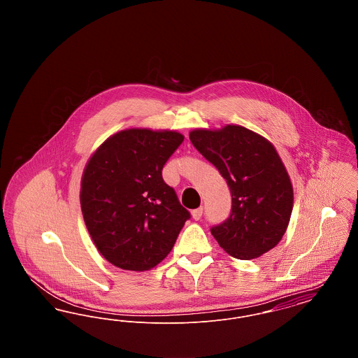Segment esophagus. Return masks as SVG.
Masks as SVG:
<instances>
[{
	"instance_id": "esophagus-1",
	"label": "esophagus",
	"mask_w": 358,
	"mask_h": 358,
	"mask_svg": "<svg viewBox=\"0 0 358 358\" xmlns=\"http://www.w3.org/2000/svg\"><path fill=\"white\" fill-rule=\"evenodd\" d=\"M203 210H204V208H203V206H200V208L194 209V210L192 212V217H193L194 220H200V219H201V216H203Z\"/></svg>"
}]
</instances>
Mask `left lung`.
Instances as JSON below:
<instances>
[{"label": "left lung", "mask_w": 358, "mask_h": 358, "mask_svg": "<svg viewBox=\"0 0 358 358\" xmlns=\"http://www.w3.org/2000/svg\"><path fill=\"white\" fill-rule=\"evenodd\" d=\"M189 138L227 180L232 196L231 216L210 229L213 238L241 260L273 250L287 229L294 204L289 173L273 143L238 124L196 129Z\"/></svg>", "instance_id": "left-lung-1"}]
</instances>
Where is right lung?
I'll list each match as a JSON object with an SVG mask.
<instances>
[{
	"label": "right lung",
	"instance_id": "1",
	"mask_svg": "<svg viewBox=\"0 0 358 358\" xmlns=\"http://www.w3.org/2000/svg\"><path fill=\"white\" fill-rule=\"evenodd\" d=\"M173 130L127 129L90 157L80 182L85 227L101 255L122 270L146 271L171 252L190 213L162 168L182 143Z\"/></svg>",
	"mask_w": 358,
	"mask_h": 358
}]
</instances>
